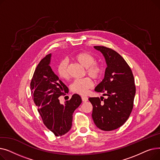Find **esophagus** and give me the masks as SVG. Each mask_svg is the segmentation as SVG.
I'll list each match as a JSON object with an SVG mask.
<instances>
[{"mask_svg":"<svg viewBox=\"0 0 160 160\" xmlns=\"http://www.w3.org/2000/svg\"><path fill=\"white\" fill-rule=\"evenodd\" d=\"M82 100L83 102H87L88 100V98L86 96H82Z\"/></svg>","mask_w":160,"mask_h":160,"instance_id":"esophagus-1","label":"esophagus"}]
</instances>
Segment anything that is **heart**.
I'll list each match as a JSON object with an SVG mask.
<instances>
[{"mask_svg":"<svg viewBox=\"0 0 160 160\" xmlns=\"http://www.w3.org/2000/svg\"><path fill=\"white\" fill-rule=\"evenodd\" d=\"M74 60L82 66L86 68V72L89 77L94 79L100 77L102 72L101 65L95 62V57L89 52H80L75 55ZM67 63L66 60H62L59 63L57 67V72L62 79L69 78V72L67 70ZM93 86V82L89 78L75 80L71 85V90L74 93L80 95L87 94L88 90Z\"/></svg>","mask_w":160,"mask_h":160,"instance_id":"heart-1","label":"heart"}]
</instances>
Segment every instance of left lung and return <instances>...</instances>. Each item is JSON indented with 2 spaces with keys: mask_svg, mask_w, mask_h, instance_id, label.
I'll return each mask as SVG.
<instances>
[{
  "mask_svg": "<svg viewBox=\"0 0 160 160\" xmlns=\"http://www.w3.org/2000/svg\"><path fill=\"white\" fill-rule=\"evenodd\" d=\"M94 48L101 52L107 64L104 78L95 89L107 98L90 97L92 118L99 129L111 131L121 127L132 112L136 94L134 78L129 65L115 50L103 46Z\"/></svg>",
  "mask_w": 160,
  "mask_h": 160,
  "instance_id": "1",
  "label": "left lung"
}]
</instances>
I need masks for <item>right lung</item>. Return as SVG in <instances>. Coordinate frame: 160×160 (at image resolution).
Returning <instances> with one entry per match:
<instances>
[{"label": "right lung", "mask_w": 160, "mask_h": 160, "mask_svg": "<svg viewBox=\"0 0 160 160\" xmlns=\"http://www.w3.org/2000/svg\"><path fill=\"white\" fill-rule=\"evenodd\" d=\"M51 54L42 59L37 66L30 83L32 98L43 123L56 136H61L71 128L72 114L82 103L78 94H74L64 104L59 97L69 89L59 79L50 66Z\"/></svg>", "instance_id": "add662e5"}]
</instances>
